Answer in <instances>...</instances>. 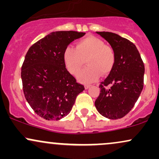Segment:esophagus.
I'll use <instances>...</instances> for the list:
<instances>
[{"label":"esophagus","mask_w":159,"mask_h":159,"mask_svg":"<svg viewBox=\"0 0 159 159\" xmlns=\"http://www.w3.org/2000/svg\"><path fill=\"white\" fill-rule=\"evenodd\" d=\"M90 86L91 85H90V84H85L84 85V88L86 89V90H87V89H88L89 87H90Z\"/></svg>","instance_id":"obj_1"}]
</instances>
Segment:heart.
Instances as JSON below:
<instances>
[{"label":"heart","mask_w":159,"mask_h":159,"mask_svg":"<svg viewBox=\"0 0 159 159\" xmlns=\"http://www.w3.org/2000/svg\"><path fill=\"white\" fill-rule=\"evenodd\" d=\"M63 58L66 67L72 75L81 70L85 61L87 66L78 75V79L82 83H90L96 81L100 74L106 75L111 72L115 63V52L101 39L89 36L78 40L75 48L67 47Z\"/></svg>","instance_id":"b5f03b06"}]
</instances>
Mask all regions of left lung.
<instances>
[{
  "label": "left lung",
  "instance_id": "obj_1",
  "mask_svg": "<svg viewBox=\"0 0 159 159\" xmlns=\"http://www.w3.org/2000/svg\"><path fill=\"white\" fill-rule=\"evenodd\" d=\"M115 52V63L99 88L95 106L100 114L111 120L120 119L129 112L143 87L144 64L132 42L111 32H96Z\"/></svg>",
  "mask_w": 159,
  "mask_h": 159
}]
</instances>
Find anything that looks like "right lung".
<instances>
[{
	"label": "right lung",
	"instance_id": "1",
	"mask_svg": "<svg viewBox=\"0 0 159 159\" xmlns=\"http://www.w3.org/2000/svg\"><path fill=\"white\" fill-rule=\"evenodd\" d=\"M85 33L56 31L29 48L21 66L25 98L35 113L47 120H59L69 114L84 87L66 69L63 52Z\"/></svg>",
	"mask_w": 159,
	"mask_h": 159
}]
</instances>
